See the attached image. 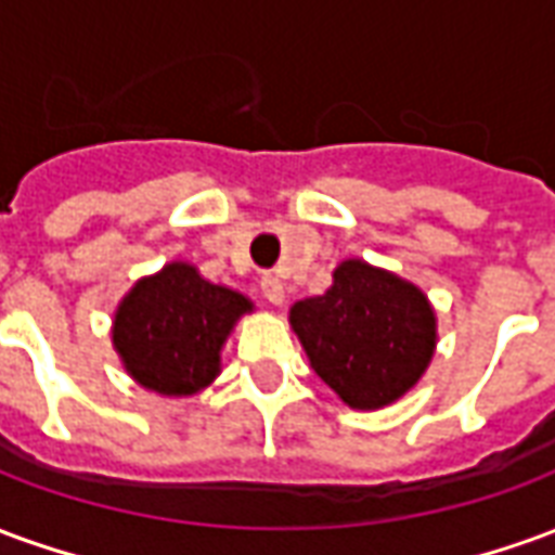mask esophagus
Listing matches in <instances>:
<instances>
[{
    "instance_id": "esophagus-1",
    "label": "esophagus",
    "mask_w": 555,
    "mask_h": 555,
    "mask_svg": "<svg viewBox=\"0 0 555 555\" xmlns=\"http://www.w3.org/2000/svg\"><path fill=\"white\" fill-rule=\"evenodd\" d=\"M261 294H264L273 306H282V302H285V285H282V279L267 273V276L261 279Z\"/></svg>"
}]
</instances>
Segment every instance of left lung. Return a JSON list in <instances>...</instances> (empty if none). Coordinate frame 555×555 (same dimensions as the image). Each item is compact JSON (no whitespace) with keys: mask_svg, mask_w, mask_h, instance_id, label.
<instances>
[{"mask_svg":"<svg viewBox=\"0 0 555 555\" xmlns=\"http://www.w3.org/2000/svg\"><path fill=\"white\" fill-rule=\"evenodd\" d=\"M288 324L314 374L353 410L408 396L440 341L428 294L362 258L341 261L324 294L294 302Z\"/></svg>","mask_w":555,"mask_h":555,"instance_id":"left-lung-1","label":"left lung"}]
</instances>
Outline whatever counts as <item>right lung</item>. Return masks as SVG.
Here are the masks:
<instances>
[{"label": "right lung", "mask_w": 555, "mask_h": 555, "mask_svg": "<svg viewBox=\"0 0 555 555\" xmlns=\"http://www.w3.org/2000/svg\"><path fill=\"white\" fill-rule=\"evenodd\" d=\"M255 302L214 285L190 261L142 276L113 314V348L125 372L147 392L190 398L222 372V348Z\"/></svg>", "instance_id": "right-lung-1"}]
</instances>
